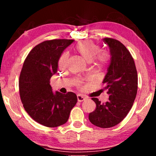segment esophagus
Returning <instances> with one entry per match:
<instances>
[{"mask_svg": "<svg viewBox=\"0 0 156 156\" xmlns=\"http://www.w3.org/2000/svg\"><path fill=\"white\" fill-rule=\"evenodd\" d=\"M77 99H78V102H83L85 99V98H84L83 96H82L80 94H78L77 96Z\"/></svg>", "mask_w": 156, "mask_h": 156, "instance_id": "esophagus-1", "label": "esophagus"}]
</instances>
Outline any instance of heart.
<instances>
[{
	"instance_id": "b5f03b06",
	"label": "heart",
	"mask_w": 156,
	"mask_h": 156,
	"mask_svg": "<svg viewBox=\"0 0 156 156\" xmlns=\"http://www.w3.org/2000/svg\"><path fill=\"white\" fill-rule=\"evenodd\" d=\"M73 51L87 62H94L95 67L99 69L103 68L109 62V55L106 52H100V45L90 40L81 41L73 47ZM68 55L63 53L58 59V67L64 69L67 66ZM78 82V81H77Z\"/></svg>"
}]
</instances>
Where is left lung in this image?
<instances>
[{
  "label": "left lung",
  "instance_id": "8db88e82",
  "mask_svg": "<svg viewBox=\"0 0 156 156\" xmlns=\"http://www.w3.org/2000/svg\"><path fill=\"white\" fill-rule=\"evenodd\" d=\"M102 41L109 48L111 59L102 83L107 90L109 100L101 103L96 98V105L89 120L100 128H109L119 124L133 106L138 90V74L130 52L120 41L105 38Z\"/></svg>",
  "mask_w": 156,
  "mask_h": 156
}]
</instances>
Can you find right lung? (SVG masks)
I'll use <instances>...</instances> for the list:
<instances>
[{"label": "right lung", "instance_id": "obj_1", "mask_svg": "<svg viewBox=\"0 0 156 156\" xmlns=\"http://www.w3.org/2000/svg\"><path fill=\"white\" fill-rule=\"evenodd\" d=\"M73 40L55 39L34 47L23 64L19 78V91L25 110L36 122L56 127L67 122L77 102L73 92H54L50 79L56 74L58 59Z\"/></svg>", "mask_w": 156, "mask_h": 156}]
</instances>
